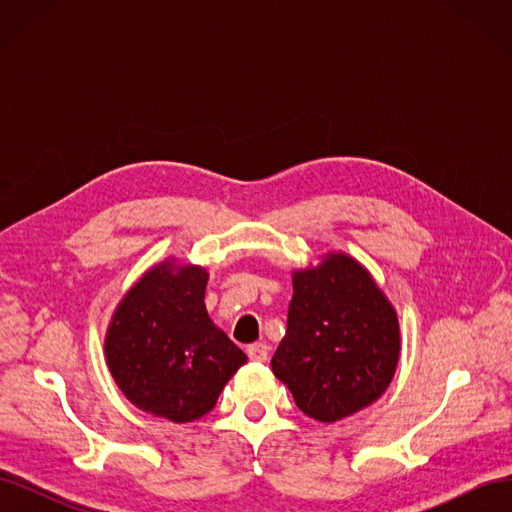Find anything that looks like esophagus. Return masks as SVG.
Listing matches in <instances>:
<instances>
[{
  "label": "esophagus",
  "instance_id": "34e87169",
  "mask_svg": "<svg viewBox=\"0 0 512 512\" xmlns=\"http://www.w3.org/2000/svg\"><path fill=\"white\" fill-rule=\"evenodd\" d=\"M247 356H250V361H256V363H265L269 359V346L267 344H252L247 346Z\"/></svg>",
  "mask_w": 512,
  "mask_h": 512
}]
</instances>
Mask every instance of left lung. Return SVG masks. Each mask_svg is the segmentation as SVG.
I'll return each mask as SVG.
<instances>
[{"label":"left lung","instance_id":"8db88e82","mask_svg":"<svg viewBox=\"0 0 512 512\" xmlns=\"http://www.w3.org/2000/svg\"><path fill=\"white\" fill-rule=\"evenodd\" d=\"M288 329L271 367L309 418L335 423L374 404L395 376L397 312L352 256L292 273Z\"/></svg>","mask_w":512,"mask_h":512}]
</instances>
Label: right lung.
I'll list each match as a JSON object with an SVG mask.
<instances>
[{"label":"right lung","mask_w":512,"mask_h":512,"mask_svg":"<svg viewBox=\"0 0 512 512\" xmlns=\"http://www.w3.org/2000/svg\"><path fill=\"white\" fill-rule=\"evenodd\" d=\"M209 273L168 258L123 297L106 329L104 356L132 404L173 423L213 410L247 356L205 307Z\"/></svg>","instance_id":"obj_1"}]
</instances>
